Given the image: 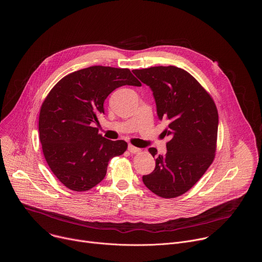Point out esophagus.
I'll use <instances>...</instances> for the list:
<instances>
[{
    "instance_id": "1",
    "label": "esophagus",
    "mask_w": 262,
    "mask_h": 262,
    "mask_svg": "<svg viewBox=\"0 0 262 262\" xmlns=\"http://www.w3.org/2000/svg\"><path fill=\"white\" fill-rule=\"evenodd\" d=\"M128 150H129L131 153H133V154H136V153H139V152H140L139 148H137V147H135V146H133V145H129V146H128Z\"/></svg>"
}]
</instances>
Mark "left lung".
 <instances>
[{
  "mask_svg": "<svg viewBox=\"0 0 262 262\" xmlns=\"http://www.w3.org/2000/svg\"><path fill=\"white\" fill-rule=\"evenodd\" d=\"M133 74L153 92L159 120L168 124L166 153L156 155L154 170L142 177L158 196L173 199L187 192L204 176L215 158L218 110L211 95L185 70L153 67Z\"/></svg>",
  "mask_w": 262,
  "mask_h": 262,
  "instance_id": "left-lung-1",
  "label": "left lung"
}]
</instances>
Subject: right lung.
<instances>
[{
  "label": "right lung",
  "mask_w": 262,
  "mask_h": 262,
  "mask_svg": "<svg viewBox=\"0 0 262 262\" xmlns=\"http://www.w3.org/2000/svg\"><path fill=\"white\" fill-rule=\"evenodd\" d=\"M141 82L128 69L96 66L62 77L48 93L39 114V138L45 160L66 187L84 191L100 184L109 160L128 147L93 127L104 114V102L119 86Z\"/></svg>",
  "instance_id": "1"
}]
</instances>
